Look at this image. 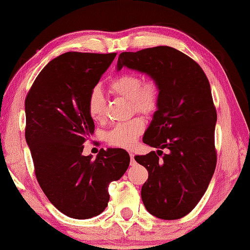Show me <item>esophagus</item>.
<instances>
[{"instance_id": "1", "label": "esophagus", "mask_w": 250, "mask_h": 250, "mask_svg": "<svg viewBox=\"0 0 250 250\" xmlns=\"http://www.w3.org/2000/svg\"><path fill=\"white\" fill-rule=\"evenodd\" d=\"M129 156H130V162L131 165H135V154L132 152H129Z\"/></svg>"}]
</instances>
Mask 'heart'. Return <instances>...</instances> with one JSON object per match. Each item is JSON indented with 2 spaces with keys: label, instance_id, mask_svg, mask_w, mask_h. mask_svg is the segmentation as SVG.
<instances>
[{
  "label": "heart",
  "instance_id": "b5f03b06",
  "mask_svg": "<svg viewBox=\"0 0 250 250\" xmlns=\"http://www.w3.org/2000/svg\"><path fill=\"white\" fill-rule=\"evenodd\" d=\"M109 88L116 96L130 102L135 112L150 114L156 110L159 103V86L154 81L142 84L141 77L134 74H125L113 78ZM87 112L93 121L99 122L105 113V98L99 87H94L87 98ZM144 130V122L135 118L127 122L118 123L107 134L109 144L118 147L130 148L135 145Z\"/></svg>",
  "mask_w": 250,
  "mask_h": 250
}]
</instances>
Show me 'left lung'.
<instances>
[{"mask_svg":"<svg viewBox=\"0 0 250 250\" xmlns=\"http://www.w3.org/2000/svg\"><path fill=\"white\" fill-rule=\"evenodd\" d=\"M123 67L159 86L157 110L143 137L158 150L135 157L148 172L142 201L152 216L179 219L197 205L216 168L217 113L209 81L194 60L168 46L123 52L116 70ZM163 149L167 153L160 157Z\"/></svg>","mask_w":250,"mask_h":250,"instance_id":"left-lung-1","label":"left lung"}]
</instances>
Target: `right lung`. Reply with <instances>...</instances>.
I'll list each match as a JSON object with an SVG mask.
<instances>
[{
	"instance_id": "obj_1",
	"label": "right lung",
	"mask_w": 250,
	"mask_h": 250,
	"mask_svg": "<svg viewBox=\"0 0 250 250\" xmlns=\"http://www.w3.org/2000/svg\"><path fill=\"white\" fill-rule=\"evenodd\" d=\"M115 56L64 53L40 71L25 99V138L38 182L50 203L75 219L105 210L109 183L130 163L123 148H102L96 159L83 156L84 142L94 132L88 94Z\"/></svg>"
}]
</instances>
